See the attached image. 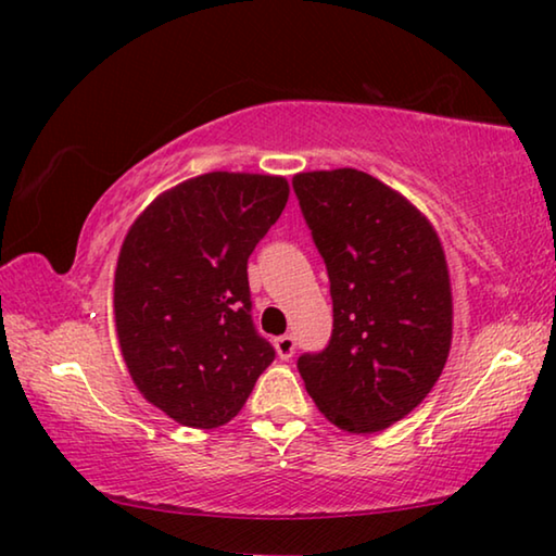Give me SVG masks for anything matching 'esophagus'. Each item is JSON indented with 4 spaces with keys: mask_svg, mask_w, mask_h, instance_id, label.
Instances as JSON below:
<instances>
[{
    "mask_svg": "<svg viewBox=\"0 0 556 556\" xmlns=\"http://www.w3.org/2000/svg\"><path fill=\"white\" fill-rule=\"evenodd\" d=\"M275 348H277L279 361H289V357L294 355V348H296L294 336H279L275 341Z\"/></svg>",
    "mask_w": 556,
    "mask_h": 556,
    "instance_id": "obj_1",
    "label": "esophagus"
}]
</instances>
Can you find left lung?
Returning a JSON list of instances; mask_svg holds the SVG:
<instances>
[{
    "label": "left lung",
    "instance_id": "left-lung-1",
    "mask_svg": "<svg viewBox=\"0 0 556 556\" xmlns=\"http://www.w3.org/2000/svg\"><path fill=\"white\" fill-rule=\"evenodd\" d=\"M296 199L326 262L333 336L299 357L324 417L375 434L421 404L454 336V296L439 232L417 205L357 168L301 172Z\"/></svg>",
    "mask_w": 556,
    "mask_h": 556
}]
</instances>
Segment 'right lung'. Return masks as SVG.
Segmentation results:
<instances>
[{"label": "right lung", "instance_id": "right-lung-1", "mask_svg": "<svg viewBox=\"0 0 556 556\" xmlns=\"http://www.w3.org/2000/svg\"><path fill=\"white\" fill-rule=\"evenodd\" d=\"M287 201L285 176L201 174L159 193L122 240L112 285L122 361L178 425H228L275 361L252 326L248 260Z\"/></svg>", "mask_w": 556, "mask_h": 556}]
</instances>
